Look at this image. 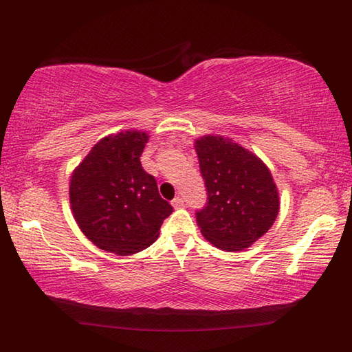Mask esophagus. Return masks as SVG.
I'll return each instance as SVG.
<instances>
[{
  "mask_svg": "<svg viewBox=\"0 0 352 352\" xmlns=\"http://www.w3.org/2000/svg\"><path fill=\"white\" fill-rule=\"evenodd\" d=\"M170 204H172V207H174V208H182L184 206V201L180 197H177V198H174V199L170 201Z\"/></svg>",
  "mask_w": 352,
  "mask_h": 352,
  "instance_id": "esophagus-1",
  "label": "esophagus"
}]
</instances>
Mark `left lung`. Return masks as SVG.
Returning a JSON list of instances; mask_svg holds the SVG:
<instances>
[{
  "label": "left lung",
  "mask_w": 352,
  "mask_h": 352,
  "mask_svg": "<svg viewBox=\"0 0 352 352\" xmlns=\"http://www.w3.org/2000/svg\"><path fill=\"white\" fill-rule=\"evenodd\" d=\"M195 151L208 199L197 212L201 234L223 251L250 248L280 210L271 170L250 149L218 134L197 139Z\"/></svg>",
  "instance_id": "left-lung-1"
}]
</instances>
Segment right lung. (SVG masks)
Instances as JSON below:
<instances>
[{"label":"right lung","mask_w":352,"mask_h":352,"mask_svg":"<svg viewBox=\"0 0 352 352\" xmlns=\"http://www.w3.org/2000/svg\"><path fill=\"white\" fill-rule=\"evenodd\" d=\"M148 133L125 130L96 142L69 180L80 230L100 250L130 256L159 237L172 207L140 164Z\"/></svg>","instance_id":"right-lung-1"}]
</instances>
